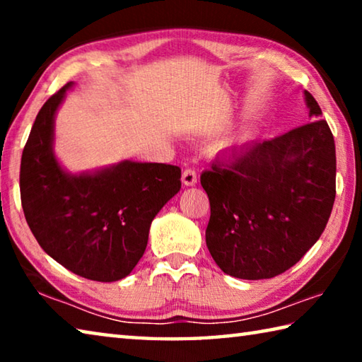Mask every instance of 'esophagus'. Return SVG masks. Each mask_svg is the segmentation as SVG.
<instances>
[{"instance_id": "34e87169", "label": "esophagus", "mask_w": 362, "mask_h": 362, "mask_svg": "<svg viewBox=\"0 0 362 362\" xmlns=\"http://www.w3.org/2000/svg\"><path fill=\"white\" fill-rule=\"evenodd\" d=\"M182 182H183V185H187V187L196 185V182H198V175H196V170L192 169V168H188V169L183 170V173H182Z\"/></svg>"}]
</instances>
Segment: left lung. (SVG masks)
Wrapping results in <instances>:
<instances>
[{
  "label": "left lung",
  "instance_id": "left-lung-1",
  "mask_svg": "<svg viewBox=\"0 0 362 362\" xmlns=\"http://www.w3.org/2000/svg\"><path fill=\"white\" fill-rule=\"evenodd\" d=\"M308 124L257 140L201 174L209 196L207 249L223 273L268 279L320 240L335 201V144L320 105L303 90Z\"/></svg>",
  "mask_w": 362,
  "mask_h": 362
}]
</instances>
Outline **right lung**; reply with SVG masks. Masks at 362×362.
Listing matches in <instances>:
<instances>
[{
	"instance_id": "right-lung-1",
	"label": "right lung",
	"mask_w": 362,
	"mask_h": 362,
	"mask_svg": "<svg viewBox=\"0 0 362 362\" xmlns=\"http://www.w3.org/2000/svg\"><path fill=\"white\" fill-rule=\"evenodd\" d=\"M66 83L41 107L21 163L23 214L47 255L78 276L113 283L145 252L150 225L182 187L180 168L124 159L71 174L54 153V126Z\"/></svg>"
}]
</instances>
